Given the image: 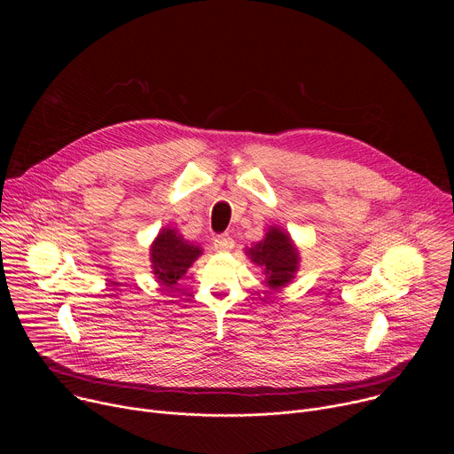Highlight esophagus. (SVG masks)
I'll return each instance as SVG.
<instances>
[{"mask_svg":"<svg viewBox=\"0 0 454 454\" xmlns=\"http://www.w3.org/2000/svg\"><path fill=\"white\" fill-rule=\"evenodd\" d=\"M233 246H235V242H233V239H231L228 233L217 235V237L214 239V247H215V251H230V249H233Z\"/></svg>","mask_w":454,"mask_h":454,"instance_id":"esophagus-1","label":"esophagus"}]
</instances>
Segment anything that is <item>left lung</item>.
<instances>
[{
    "instance_id": "obj_1",
    "label": "left lung",
    "mask_w": 454,
    "mask_h": 454,
    "mask_svg": "<svg viewBox=\"0 0 454 454\" xmlns=\"http://www.w3.org/2000/svg\"><path fill=\"white\" fill-rule=\"evenodd\" d=\"M246 253L251 258V262L264 270V275L268 277V286L271 289H280L287 286L298 271V249L293 244L289 233H286L278 226H271L264 240L246 249Z\"/></svg>"
}]
</instances>
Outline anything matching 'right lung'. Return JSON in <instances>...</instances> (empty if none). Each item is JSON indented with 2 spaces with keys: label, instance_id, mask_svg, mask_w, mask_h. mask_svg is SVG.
Listing matches in <instances>:
<instances>
[{
  "label": "right lung",
  "instance_id": "add662e5",
  "mask_svg": "<svg viewBox=\"0 0 454 454\" xmlns=\"http://www.w3.org/2000/svg\"><path fill=\"white\" fill-rule=\"evenodd\" d=\"M203 254L200 246L186 242L176 230L163 228L151 246V264L158 282L172 287Z\"/></svg>",
  "mask_w": 454,
  "mask_h": 454
}]
</instances>
